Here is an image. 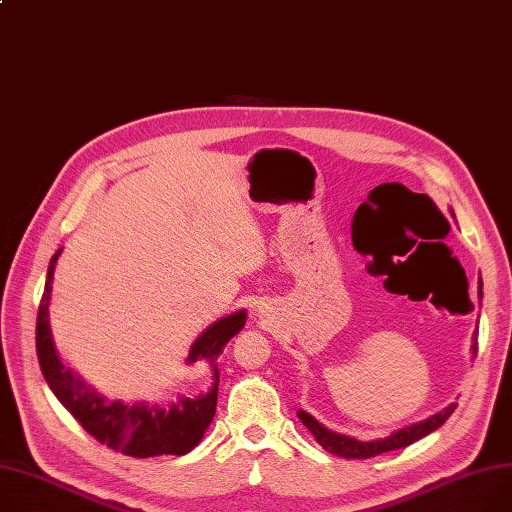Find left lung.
<instances>
[{"mask_svg": "<svg viewBox=\"0 0 512 512\" xmlns=\"http://www.w3.org/2000/svg\"><path fill=\"white\" fill-rule=\"evenodd\" d=\"M481 278H479V299H481ZM473 355L477 353V332L473 334V344H471ZM456 409V405H448L446 409H442L440 413L427 417L419 423H411L407 427H400L396 432H392L386 438L380 440H371V442H361L357 438L344 436V434H336L332 429H328L326 425H321L315 417H311L307 411H297L299 419L303 421V425L309 429V432L315 436L317 444L324 446V450L342 456V459H371V456H378L382 452L388 450H396V448H405L421 438H425L427 434L436 432L440 425H444V421L452 415V411Z\"/></svg>", "mask_w": 512, "mask_h": 512, "instance_id": "obj_1", "label": "left lung"}]
</instances>
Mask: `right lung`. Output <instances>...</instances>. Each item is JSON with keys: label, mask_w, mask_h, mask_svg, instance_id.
<instances>
[{"label": "right lung", "mask_w": 512, "mask_h": 512, "mask_svg": "<svg viewBox=\"0 0 512 512\" xmlns=\"http://www.w3.org/2000/svg\"><path fill=\"white\" fill-rule=\"evenodd\" d=\"M62 249L51 257L47 267L45 292L37 315V357L43 371V378L51 392L70 415L83 425L87 432L107 448L118 450L137 459L161 454H186L191 452L203 438L209 427L215 407H218V357L224 353V346L245 328L247 311L238 309L226 317H220L207 326L201 336L193 342L188 351L186 365L209 363L213 384L207 392L197 396L180 394L168 405H147L134 402L128 405L124 400H107L91 384H87L78 373L62 363L49 328V301L53 270Z\"/></svg>", "instance_id": "right-lung-1"}]
</instances>
